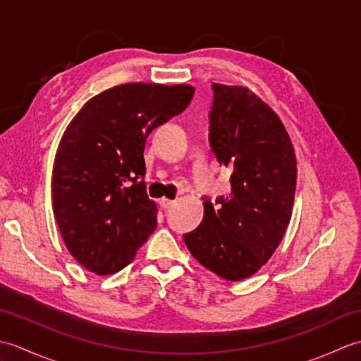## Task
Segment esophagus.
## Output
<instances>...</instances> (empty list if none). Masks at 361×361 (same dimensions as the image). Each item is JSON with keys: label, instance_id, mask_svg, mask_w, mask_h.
Wrapping results in <instances>:
<instances>
[{"label": "esophagus", "instance_id": "esophagus-1", "mask_svg": "<svg viewBox=\"0 0 361 361\" xmlns=\"http://www.w3.org/2000/svg\"><path fill=\"white\" fill-rule=\"evenodd\" d=\"M175 203V200H169V198H161V202H159V206L163 209H167V208H171V206Z\"/></svg>", "mask_w": 361, "mask_h": 361}]
</instances>
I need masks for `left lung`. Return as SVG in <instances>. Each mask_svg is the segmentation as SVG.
Listing matches in <instances>:
<instances>
[{"label":"left lung","mask_w":361,"mask_h":361,"mask_svg":"<svg viewBox=\"0 0 361 361\" xmlns=\"http://www.w3.org/2000/svg\"><path fill=\"white\" fill-rule=\"evenodd\" d=\"M209 144L231 171V194L204 216L185 243L198 262L228 281L260 270L281 243L291 219L296 157L290 136L270 106L247 87L212 83Z\"/></svg>","instance_id":"1"}]
</instances>
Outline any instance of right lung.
<instances>
[{"label":"right lung","instance_id":"right-lung-1","mask_svg":"<svg viewBox=\"0 0 361 361\" xmlns=\"http://www.w3.org/2000/svg\"><path fill=\"white\" fill-rule=\"evenodd\" d=\"M194 87L133 82L91 97L60 140L52 209L68 251L88 271L118 273L157 228L145 192V140L180 114Z\"/></svg>","mask_w":361,"mask_h":361}]
</instances>
